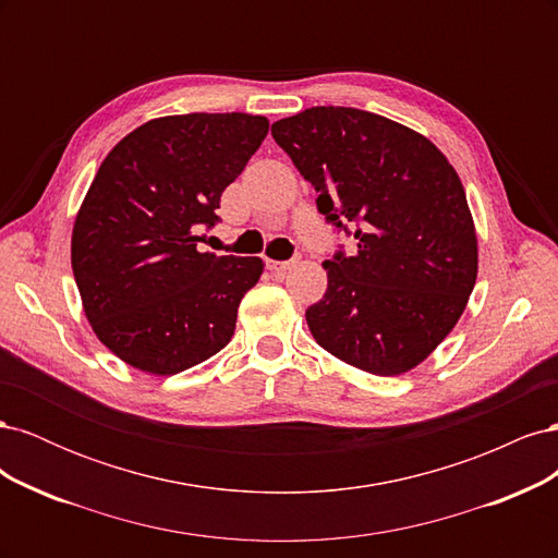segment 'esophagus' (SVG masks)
<instances>
[{"instance_id":"obj_1","label":"esophagus","mask_w":558,"mask_h":558,"mask_svg":"<svg viewBox=\"0 0 558 558\" xmlns=\"http://www.w3.org/2000/svg\"><path fill=\"white\" fill-rule=\"evenodd\" d=\"M293 265H295V258H291V260H269V258H265V267L272 269V272H286V269L293 267Z\"/></svg>"}]
</instances>
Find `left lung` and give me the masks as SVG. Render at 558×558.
Segmentation results:
<instances>
[{
	"label": "left lung",
	"instance_id": "8db88e82",
	"mask_svg": "<svg viewBox=\"0 0 558 558\" xmlns=\"http://www.w3.org/2000/svg\"><path fill=\"white\" fill-rule=\"evenodd\" d=\"M318 193L326 221L356 242L324 263L307 307L314 340L369 375H402L461 318L477 279L463 183L424 134L351 107H312L272 125Z\"/></svg>",
	"mask_w": 558,
	"mask_h": 558
}]
</instances>
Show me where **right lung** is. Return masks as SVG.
I'll list each match as a JSON object with an SVG mask.
<instances>
[{"label": "right lung", "mask_w": 558, "mask_h": 558, "mask_svg": "<svg viewBox=\"0 0 558 558\" xmlns=\"http://www.w3.org/2000/svg\"><path fill=\"white\" fill-rule=\"evenodd\" d=\"M251 113L165 116L132 130L99 165L72 232V269L99 342L150 375L221 351L260 258L199 253L221 195L263 144Z\"/></svg>", "instance_id": "add662e5"}]
</instances>
